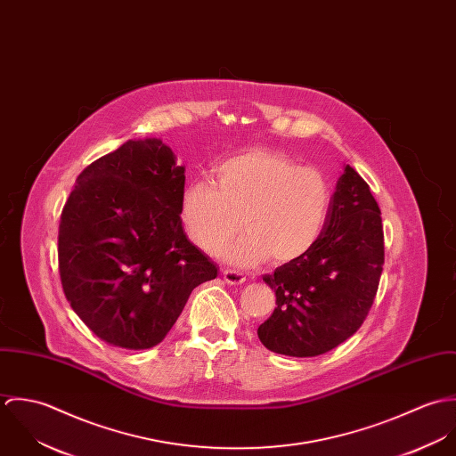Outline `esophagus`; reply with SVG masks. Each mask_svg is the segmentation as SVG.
Here are the masks:
<instances>
[{
	"label": "esophagus",
	"instance_id": "obj_1",
	"mask_svg": "<svg viewBox=\"0 0 456 456\" xmlns=\"http://www.w3.org/2000/svg\"><path fill=\"white\" fill-rule=\"evenodd\" d=\"M223 279L228 284H242L246 281V275L242 272H239V270L226 268V270H223Z\"/></svg>",
	"mask_w": 456,
	"mask_h": 456
}]
</instances>
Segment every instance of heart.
Masks as SVG:
<instances>
[{"label": "heart", "instance_id": "obj_1", "mask_svg": "<svg viewBox=\"0 0 456 456\" xmlns=\"http://www.w3.org/2000/svg\"><path fill=\"white\" fill-rule=\"evenodd\" d=\"M214 175L217 188L196 179L181 196L184 233L203 253L217 255L240 226L248 233L226 251L237 265L298 260L320 239L331 203L322 172L279 152L249 151L217 163Z\"/></svg>", "mask_w": 456, "mask_h": 456}]
</instances>
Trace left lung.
<instances>
[{"label": "left lung", "instance_id": "left-lung-1", "mask_svg": "<svg viewBox=\"0 0 456 456\" xmlns=\"http://www.w3.org/2000/svg\"><path fill=\"white\" fill-rule=\"evenodd\" d=\"M383 263L379 205L369 184L346 165L316 244L298 260L263 275L275 291L277 307L258 328L261 344L297 358L337 347L369 316Z\"/></svg>", "mask_w": 456, "mask_h": 456}]
</instances>
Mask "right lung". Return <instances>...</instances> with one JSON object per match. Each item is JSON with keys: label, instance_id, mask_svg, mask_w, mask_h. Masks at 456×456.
<instances>
[{"label": "right lung", "instance_id": "right-lung-1", "mask_svg": "<svg viewBox=\"0 0 456 456\" xmlns=\"http://www.w3.org/2000/svg\"><path fill=\"white\" fill-rule=\"evenodd\" d=\"M184 181L161 140H128L86 167L66 200L58 235L66 300L110 346L159 344L196 286L217 277L184 235Z\"/></svg>", "mask_w": 456, "mask_h": 456}]
</instances>
